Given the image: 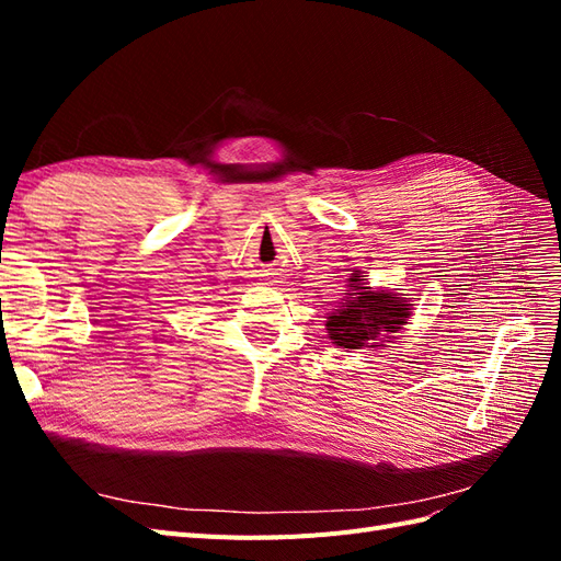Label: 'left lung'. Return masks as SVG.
<instances>
[{
  "label": "left lung",
  "instance_id": "1",
  "mask_svg": "<svg viewBox=\"0 0 561 561\" xmlns=\"http://www.w3.org/2000/svg\"><path fill=\"white\" fill-rule=\"evenodd\" d=\"M360 276L351 278L353 297H346L344 307L328 318V332L336 346H375L381 339H388V334L398 332L410 318V304L404 299L388 293H371L369 287H360Z\"/></svg>",
  "mask_w": 561,
  "mask_h": 561
}]
</instances>
